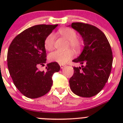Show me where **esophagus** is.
<instances>
[{"mask_svg": "<svg viewBox=\"0 0 123 123\" xmlns=\"http://www.w3.org/2000/svg\"><path fill=\"white\" fill-rule=\"evenodd\" d=\"M60 68H62V69H63V68H65V67H66L67 65H65V64H60Z\"/></svg>", "mask_w": 123, "mask_h": 123, "instance_id": "esophagus-1", "label": "esophagus"}]
</instances>
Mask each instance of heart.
I'll use <instances>...</instances> for the list:
<instances>
[{"instance_id": "obj_1", "label": "heart", "mask_w": 123, "mask_h": 123, "mask_svg": "<svg viewBox=\"0 0 123 123\" xmlns=\"http://www.w3.org/2000/svg\"><path fill=\"white\" fill-rule=\"evenodd\" d=\"M58 33L68 41V46L73 49L78 50L81 48L82 41L77 37V34L73 29L70 28H63L58 30ZM55 42V36L53 33L49 34L44 41V47L48 51L53 50ZM74 56V53L71 50L66 51L56 50L52 52L49 55L50 61L65 64L71 59Z\"/></svg>"}]
</instances>
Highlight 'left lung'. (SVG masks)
I'll list each match as a JSON object with an SVG mask.
<instances>
[{"mask_svg":"<svg viewBox=\"0 0 123 123\" xmlns=\"http://www.w3.org/2000/svg\"><path fill=\"white\" fill-rule=\"evenodd\" d=\"M71 27L79 32L84 41V49L73 62L82 64L73 67L69 86L74 94L91 97L99 93L108 81L113 63L112 50L105 34L90 24L73 23Z\"/></svg>","mask_w":123,"mask_h":123,"instance_id":"left-lung-1","label":"left lung"}]
</instances>
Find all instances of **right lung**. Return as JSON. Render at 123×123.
Here are the masks:
<instances>
[{
	"instance_id": "obj_1",
	"label": "right lung",
	"mask_w": 123,
	"mask_h": 123,
	"mask_svg": "<svg viewBox=\"0 0 123 123\" xmlns=\"http://www.w3.org/2000/svg\"><path fill=\"white\" fill-rule=\"evenodd\" d=\"M57 26H33L17 35L10 45L7 53L10 75L18 91L28 98H36L46 94L52 86V75L60 69L56 62L47 64L45 71L37 68L46 62L45 38Z\"/></svg>"
}]
</instances>
